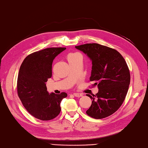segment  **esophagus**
Returning a JSON list of instances; mask_svg holds the SVG:
<instances>
[{
	"label": "esophagus",
	"mask_w": 148,
	"mask_h": 148,
	"mask_svg": "<svg viewBox=\"0 0 148 148\" xmlns=\"http://www.w3.org/2000/svg\"><path fill=\"white\" fill-rule=\"evenodd\" d=\"M73 95L75 97H82L83 96L82 94H79V93H73Z\"/></svg>",
	"instance_id": "1"
}]
</instances>
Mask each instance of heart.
<instances>
[{
	"instance_id": "1",
	"label": "heart",
	"mask_w": 148,
	"mask_h": 148,
	"mask_svg": "<svg viewBox=\"0 0 148 148\" xmlns=\"http://www.w3.org/2000/svg\"><path fill=\"white\" fill-rule=\"evenodd\" d=\"M77 56H80L78 54V53H75V52H72V53H70L67 56V60H70L71 59H73L75 58H76Z\"/></svg>"
}]
</instances>
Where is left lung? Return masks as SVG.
I'll return each instance as SVG.
<instances>
[{
  "instance_id": "left-lung-1",
  "label": "left lung",
  "mask_w": 148,
  "mask_h": 148,
  "mask_svg": "<svg viewBox=\"0 0 148 148\" xmlns=\"http://www.w3.org/2000/svg\"><path fill=\"white\" fill-rule=\"evenodd\" d=\"M92 61L90 81L97 85L98 92L86 113L95 119L109 116L119 109L129 89L130 74L125 60L119 52L99 44H86L75 46Z\"/></svg>"
}]
</instances>
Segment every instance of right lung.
Segmentation results:
<instances>
[{
	"instance_id": "right-lung-1",
	"label": "right lung",
	"mask_w": 148,
	"mask_h": 148,
	"mask_svg": "<svg viewBox=\"0 0 148 148\" xmlns=\"http://www.w3.org/2000/svg\"><path fill=\"white\" fill-rule=\"evenodd\" d=\"M65 47H49L29 54L19 68L17 92L28 112L39 120L54 119L61 111L60 103L67 97L47 91L45 82L52 77V64L56 56Z\"/></svg>"
}]
</instances>
